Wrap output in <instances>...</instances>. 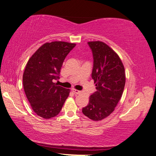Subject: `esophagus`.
Returning <instances> with one entry per match:
<instances>
[{
    "mask_svg": "<svg viewBox=\"0 0 156 156\" xmlns=\"http://www.w3.org/2000/svg\"><path fill=\"white\" fill-rule=\"evenodd\" d=\"M72 91L73 92H74V93H75V94H80L81 93V91H79V90L75 89H72Z\"/></svg>",
    "mask_w": 156,
    "mask_h": 156,
    "instance_id": "esophagus-1",
    "label": "esophagus"
}]
</instances>
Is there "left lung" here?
<instances>
[{
	"mask_svg": "<svg viewBox=\"0 0 156 156\" xmlns=\"http://www.w3.org/2000/svg\"><path fill=\"white\" fill-rule=\"evenodd\" d=\"M93 57L91 77L97 91L82 112L93 121L108 117L122 98L126 84L125 68L119 55L101 41H89Z\"/></svg>",
	"mask_w": 156,
	"mask_h": 156,
	"instance_id": "left-lung-1",
	"label": "left lung"
}]
</instances>
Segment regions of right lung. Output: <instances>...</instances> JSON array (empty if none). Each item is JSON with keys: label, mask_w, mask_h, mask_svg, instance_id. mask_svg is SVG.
Returning <instances> with one entry per match:
<instances>
[{"label": "right lung", "mask_w": 156, "mask_h": 156, "mask_svg": "<svg viewBox=\"0 0 156 156\" xmlns=\"http://www.w3.org/2000/svg\"><path fill=\"white\" fill-rule=\"evenodd\" d=\"M76 44L53 41L38 49L27 62L23 73V87L33 112L44 119L57 115L70 89L54 83L59 79L65 57Z\"/></svg>", "instance_id": "right-lung-1"}]
</instances>
